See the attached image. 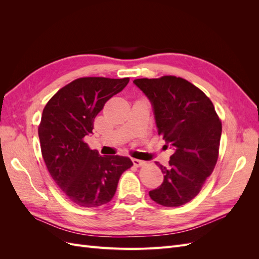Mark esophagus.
Masks as SVG:
<instances>
[{
  "instance_id": "obj_1",
  "label": "esophagus",
  "mask_w": 259,
  "mask_h": 259,
  "mask_svg": "<svg viewBox=\"0 0 259 259\" xmlns=\"http://www.w3.org/2000/svg\"><path fill=\"white\" fill-rule=\"evenodd\" d=\"M132 161H133V163H134L135 166H143V165H145V164H146L145 161L138 160V159H133Z\"/></svg>"
}]
</instances>
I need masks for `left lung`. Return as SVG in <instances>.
Masks as SVG:
<instances>
[{
    "label": "left lung",
    "instance_id": "obj_1",
    "mask_svg": "<svg viewBox=\"0 0 259 259\" xmlns=\"http://www.w3.org/2000/svg\"><path fill=\"white\" fill-rule=\"evenodd\" d=\"M133 83L151 103L158 134L174 150L167 167L155 162L164 179L149 195L163 206L184 205L200 192L216 165L222 122L205 94L182 77Z\"/></svg>",
    "mask_w": 259,
    "mask_h": 259
}]
</instances>
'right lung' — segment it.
Masks as SVG:
<instances>
[{"instance_id": "add662e5", "label": "right lung", "mask_w": 259, "mask_h": 259, "mask_svg": "<svg viewBox=\"0 0 259 259\" xmlns=\"http://www.w3.org/2000/svg\"><path fill=\"white\" fill-rule=\"evenodd\" d=\"M130 79L81 77L59 90L46 104L38 126L41 150L52 178L74 204L98 207L110 202L128 156L100 155L84 143L106 101Z\"/></svg>"}]
</instances>
